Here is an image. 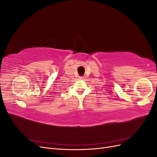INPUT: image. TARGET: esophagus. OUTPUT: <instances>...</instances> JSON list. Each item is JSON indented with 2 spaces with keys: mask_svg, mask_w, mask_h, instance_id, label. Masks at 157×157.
I'll use <instances>...</instances> for the list:
<instances>
[{
  "mask_svg": "<svg viewBox=\"0 0 157 157\" xmlns=\"http://www.w3.org/2000/svg\"><path fill=\"white\" fill-rule=\"evenodd\" d=\"M83 78H84V77H79V80H82Z\"/></svg>",
  "mask_w": 157,
  "mask_h": 157,
  "instance_id": "1",
  "label": "esophagus"
}]
</instances>
